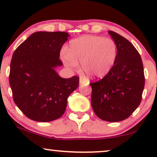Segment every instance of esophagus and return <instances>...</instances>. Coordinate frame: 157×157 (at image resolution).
<instances>
[{
	"label": "esophagus",
	"mask_w": 157,
	"mask_h": 157,
	"mask_svg": "<svg viewBox=\"0 0 157 157\" xmlns=\"http://www.w3.org/2000/svg\"><path fill=\"white\" fill-rule=\"evenodd\" d=\"M79 82H80L81 84H83V83H88V80H86L84 77L81 76V77H80V79H79Z\"/></svg>",
	"instance_id": "esophagus-1"
}]
</instances>
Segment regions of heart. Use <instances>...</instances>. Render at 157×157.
Here are the masks:
<instances>
[{"label": "heart", "instance_id": "b5f03b06", "mask_svg": "<svg viewBox=\"0 0 157 157\" xmlns=\"http://www.w3.org/2000/svg\"><path fill=\"white\" fill-rule=\"evenodd\" d=\"M117 47L111 38L96 36H83L71 40L68 51L61 57L68 68H75L81 62L83 71L90 76L102 77L114 65Z\"/></svg>", "mask_w": 157, "mask_h": 157}]
</instances>
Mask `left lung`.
<instances>
[{"instance_id":"left-lung-1","label":"left lung","mask_w":157,"mask_h":157,"mask_svg":"<svg viewBox=\"0 0 157 157\" xmlns=\"http://www.w3.org/2000/svg\"><path fill=\"white\" fill-rule=\"evenodd\" d=\"M117 47L114 65L104 78L91 83V106L104 121L116 122L129 117L140 104L145 78L141 58L132 43L109 31Z\"/></svg>"}]
</instances>
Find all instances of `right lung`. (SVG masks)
Segmentation results:
<instances>
[{"instance_id": "add662e5", "label": "right lung", "mask_w": 157, "mask_h": 157, "mask_svg": "<svg viewBox=\"0 0 157 157\" xmlns=\"http://www.w3.org/2000/svg\"><path fill=\"white\" fill-rule=\"evenodd\" d=\"M66 32L38 31L14 51L9 83L16 106L29 119L48 122L65 112L67 99L79 84V77L63 78L54 68L63 65L60 51Z\"/></svg>"}]
</instances>
